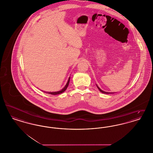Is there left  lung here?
<instances>
[{
  "mask_svg": "<svg viewBox=\"0 0 153 153\" xmlns=\"http://www.w3.org/2000/svg\"><path fill=\"white\" fill-rule=\"evenodd\" d=\"M96 86H97V88L99 89V90L101 92H102V94H114L113 92H105V91H102V89L100 88L97 85H96Z\"/></svg>",
  "mask_w": 153,
  "mask_h": 153,
  "instance_id": "1",
  "label": "left lung"
}]
</instances>
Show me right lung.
Masks as SVG:
<instances>
[{
  "instance_id": "1",
  "label": "right lung",
  "mask_w": 153,
  "mask_h": 153,
  "mask_svg": "<svg viewBox=\"0 0 153 153\" xmlns=\"http://www.w3.org/2000/svg\"><path fill=\"white\" fill-rule=\"evenodd\" d=\"M69 81H70V77L69 78V79H68V82H67V83H66V84L65 86L64 87V88H62L61 91H57V92H45V93H47V94H51V95H58V94H62V93H63L65 91L66 89H67V88L68 87V85H69Z\"/></svg>"
}]
</instances>
